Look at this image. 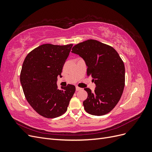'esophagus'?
I'll use <instances>...</instances> for the list:
<instances>
[{
	"label": "esophagus",
	"instance_id": "obj_1",
	"mask_svg": "<svg viewBox=\"0 0 152 152\" xmlns=\"http://www.w3.org/2000/svg\"><path fill=\"white\" fill-rule=\"evenodd\" d=\"M80 90H82V89L80 88V87H76V91H80Z\"/></svg>",
	"mask_w": 152,
	"mask_h": 152
}]
</instances>
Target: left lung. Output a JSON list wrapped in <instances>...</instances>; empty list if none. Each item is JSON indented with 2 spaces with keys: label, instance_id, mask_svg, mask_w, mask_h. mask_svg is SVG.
Returning <instances> with one entry per match:
<instances>
[{
  "label": "left lung",
  "instance_id": "obj_1",
  "mask_svg": "<svg viewBox=\"0 0 152 152\" xmlns=\"http://www.w3.org/2000/svg\"><path fill=\"white\" fill-rule=\"evenodd\" d=\"M72 53L84 59L87 75L96 84L93 93L84 89L88 94L83 102L86 112L97 116L109 113L120 100L125 86V66L121 58L112 47L93 39L74 45Z\"/></svg>",
  "mask_w": 152,
  "mask_h": 152
}]
</instances>
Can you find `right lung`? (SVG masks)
I'll list each match as a JSON object with an SVG mask.
<instances>
[{
	"label": "right lung",
	"mask_w": 152,
	"mask_h": 152,
	"mask_svg": "<svg viewBox=\"0 0 152 152\" xmlns=\"http://www.w3.org/2000/svg\"><path fill=\"white\" fill-rule=\"evenodd\" d=\"M72 45H41L29 53L23 63L20 82L25 96L35 111L44 117L62 115L75 93V86L68 84L59 89L56 84Z\"/></svg>",
	"instance_id": "obj_1"
}]
</instances>
